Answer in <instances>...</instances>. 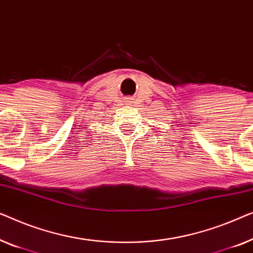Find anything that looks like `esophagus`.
Returning a JSON list of instances; mask_svg holds the SVG:
<instances>
[{
	"label": "esophagus",
	"mask_w": 253,
	"mask_h": 253,
	"mask_svg": "<svg viewBox=\"0 0 253 253\" xmlns=\"http://www.w3.org/2000/svg\"><path fill=\"white\" fill-rule=\"evenodd\" d=\"M125 102H126V103H129V102H130V101H129V98H128V99H126V101H125Z\"/></svg>",
	"instance_id": "obj_1"
}]
</instances>
